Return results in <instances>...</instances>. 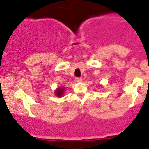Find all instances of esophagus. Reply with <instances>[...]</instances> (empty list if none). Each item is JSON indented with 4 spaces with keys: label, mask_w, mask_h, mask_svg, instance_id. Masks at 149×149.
<instances>
[{
    "label": "esophagus",
    "mask_w": 149,
    "mask_h": 149,
    "mask_svg": "<svg viewBox=\"0 0 149 149\" xmlns=\"http://www.w3.org/2000/svg\"><path fill=\"white\" fill-rule=\"evenodd\" d=\"M75 80H76L77 82H81V81H82V79H81V77H77Z\"/></svg>",
    "instance_id": "1"
}]
</instances>
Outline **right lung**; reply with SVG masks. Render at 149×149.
Segmentation results:
<instances>
[{
  "instance_id": "1",
  "label": "right lung",
  "mask_w": 149,
  "mask_h": 149,
  "mask_svg": "<svg viewBox=\"0 0 149 149\" xmlns=\"http://www.w3.org/2000/svg\"><path fill=\"white\" fill-rule=\"evenodd\" d=\"M65 91V88H58L56 90V95L58 97H61L63 95Z\"/></svg>"
}]
</instances>
